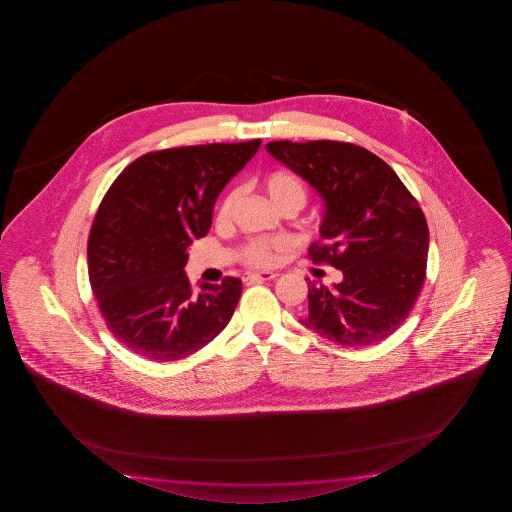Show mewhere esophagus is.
<instances>
[{
  "mask_svg": "<svg viewBox=\"0 0 512 512\" xmlns=\"http://www.w3.org/2000/svg\"><path fill=\"white\" fill-rule=\"evenodd\" d=\"M276 278H278V274H274V272H249L243 279L251 281V283H258V281H272Z\"/></svg>",
  "mask_w": 512,
  "mask_h": 512,
  "instance_id": "1",
  "label": "esophagus"
}]
</instances>
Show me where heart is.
I'll return each mask as SVG.
<instances>
[{
	"label": "heart",
	"mask_w": 512,
	"mask_h": 512,
	"mask_svg": "<svg viewBox=\"0 0 512 512\" xmlns=\"http://www.w3.org/2000/svg\"><path fill=\"white\" fill-rule=\"evenodd\" d=\"M265 188L269 193L270 199L276 204L281 206L283 202L290 199H303L304 200V186L303 182L299 181L295 175L292 174H272L269 179L265 181ZM240 199V191L234 190L227 195L226 200L222 202V206L218 209V220L226 222L233 213L236 202ZM290 243L286 240H252L243 247V260L247 261L249 265L254 267H270L279 260V256L288 249Z\"/></svg>",
	"instance_id": "1"
}]
</instances>
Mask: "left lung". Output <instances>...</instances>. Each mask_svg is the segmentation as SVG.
Returning <instances> with one entry per match:
<instances>
[{
  "instance_id": "1",
  "label": "left lung",
  "mask_w": 512,
  "mask_h": 512,
  "mask_svg": "<svg viewBox=\"0 0 512 512\" xmlns=\"http://www.w3.org/2000/svg\"><path fill=\"white\" fill-rule=\"evenodd\" d=\"M270 156L321 195V240L310 258L342 270L335 285L308 283L306 328L340 346L378 344L398 330L425 283L428 226L396 172L338 141H272Z\"/></svg>"
}]
</instances>
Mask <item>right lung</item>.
I'll list each match as a JSON object with an SVG mask.
<instances>
[{"instance_id":"add662e5","label":"right lung","mask_w":512,"mask_h":512,"mask_svg":"<svg viewBox=\"0 0 512 512\" xmlns=\"http://www.w3.org/2000/svg\"><path fill=\"white\" fill-rule=\"evenodd\" d=\"M261 139L150 152L107 191L87 242V270L107 328L132 353L181 360L233 317L242 281L202 283L184 272L188 247L206 236L220 191L258 152Z\"/></svg>"}]
</instances>
